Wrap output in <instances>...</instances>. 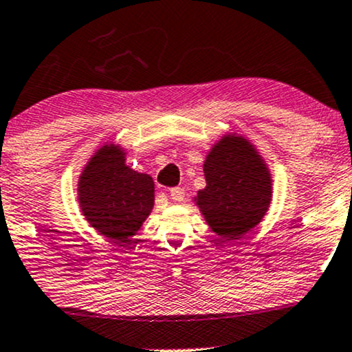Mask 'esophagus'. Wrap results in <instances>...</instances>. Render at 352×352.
<instances>
[{
    "instance_id": "esophagus-1",
    "label": "esophagus",
    "mask_w": 352,
    "mask_h": 352,
    "mask_svg": "<svg viewBox=\"0 0 352 352\" xmlns=\"http://www.w3.org/2000/svg\"><path fill=\"white\" fill-rule=\"evenodd\" d=\"M168 195H170V199L173 201H182V200H184V197H185V192L180 187H173V188L168 190Z\"/></svg>"
}]
</instances>
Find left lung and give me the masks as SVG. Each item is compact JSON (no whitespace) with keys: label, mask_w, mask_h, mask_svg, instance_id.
<instances>
[{"label":"left lung","mask_w":352,"mask_h":352,"mask_svg":"<svg viewBox=\"0 0 352 352\" xmlns=\"http://www.w3.org/2000/svg\"><path fill=\"white\" fill-rule=\"evenodd\" d=\"M207 187L197 192V207L212 232L238 240L263 220L272 204V173L245 137L227 134L204 162Z\"/></svg>","instance_id":"8db88e82"}]
</instances>
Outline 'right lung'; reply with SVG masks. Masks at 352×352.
Instances as JSON below:
<instances>
[{
    "label": "right lung",
    "mask_w": 352,
    "mask_h": 352,
    "mask_svg": "<svg viewBox=\"0 0 352 352\" xmlns=\"http://www.w3.org/2000/svg\"><path fill=\"white\" fill-rule=\"evenodd\" d=\"M153 180L125 165L120 145L106 144L89 159L78 182L80 212L99 235L122 246L153 208Z\"/></svg>",
    "instance_id": "1"
}]
</instances>
